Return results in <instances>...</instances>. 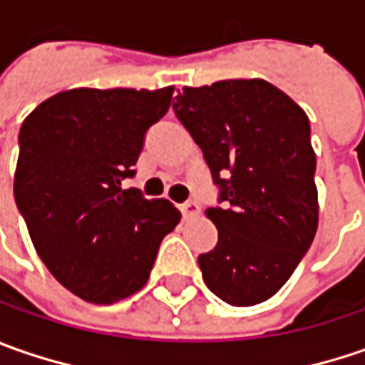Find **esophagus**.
<instances>
[{
	"instance_id": "34e87169",
	"label": "esophagus",
	"mask_w": 365,
	"mask_h": 365,
	"mask_svg": "<svg viewBox=\"0 0 365 365\" xmlns=\"http://www.w3.org/2000/svg\"><path fill=\"white\" fill-rule=\"evenodd\" d=\"M180 211H182V215L189 219L195 217V215H199V211H201V207L197 201H187V203L180 205Z\"/></svg>"
}]
</instances>
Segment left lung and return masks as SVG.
I'll return each mask as SVG.
<instances>
[{"instance_id": "8db88e82", "label": "left lung", "mask_w": 365, "mask_h": 365, "mask_svg": "<svg viewBox=\"0 0 365 365\" xmlns=\"http://www.w3.org/2000/svg\"><path fill=\"white\" fill-rule=\"evenodd\" d=\"M173 109L221 189L223 205L205 211L219 232L215 250L199 256L205 284L233 307L268 301L319 225L309 118L264 78L182 87Z\"/></svg>"}]
</instances>
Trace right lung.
Instances as JSON below:
<instances>
[{
	"instance_id": "right-lung-1",
	"label": "right lung",
	"mask_w": 365,
	"mask_h": 365,
	"mask_svg": "<svg viewBox=\"0 0 365 365\" xmlns=\"http://www.w3.org/2000/svg\"><path fill=\"white\" fill-rule=\"evenodd\" d=\"M173 93L78 87L48 97L21 123L16 203L36 254L83 301L113 304L138 292L180 221L170 201L123 189Z\"/></svg>"
}]
</instances>
